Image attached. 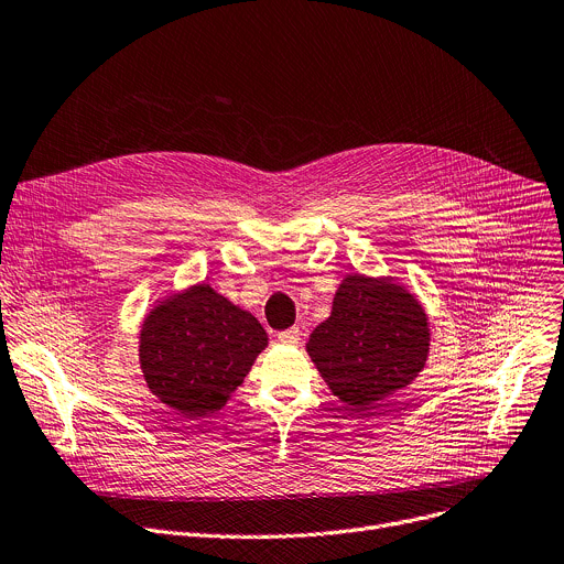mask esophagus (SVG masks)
Instances as JSON below:
<instances>
[{
	"label": "esophagus",
	"mask_w": 564,
	"mask_h": 564,
	"mask_svg": "<svg viewBox=\"0 0 564 564\" xmlns=\"http://www.w3.org/2000/svg\"><path fill=\"white\" fill-rule=\"evenodd\" d=\"M276 337H279L281 345L294 347V345H299V340H302V330H299L296 326H292V328H288V330H281Z\"/></svg>",
	"instance_id": "obj_1"
}]
</instances>
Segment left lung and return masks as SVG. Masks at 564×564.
<instances>
[{
    "mask_svg": "<svg viewBox=\"0 0 564 564\" xmlns=\"http://www.w3.org/2000/svg\"><path fill=\"white\" fill-rule=\"evenodd\" d=\"M429 340L426 313L415 296L390 281L351 274L306 349L335 397L371 410L417 379Z\"/></svg>",
    "mask_w": 564,
    "mask_h": 564,
    "instance_id": "1",
    "label": "left lung"
}]
</instances>
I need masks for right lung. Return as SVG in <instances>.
Instances as JSON below:
<instances>
[{
	"mask_svg": "<svg viewBox=\"0 0 564 564\" xmlns=\"http://www.w3.org/2000/svg\"><path fill=\"white\" fill-rule=\"evenodd\" d=\"M265 347L260 322L202 283L144 319L140 367L163 403L202 417L227 403Z\"/></svg>",
	"mask_w": 564,
	"mask_h": 564,
	"instance_id": "right-lung-1",
	"label": "right lung"
}]
</instances>
